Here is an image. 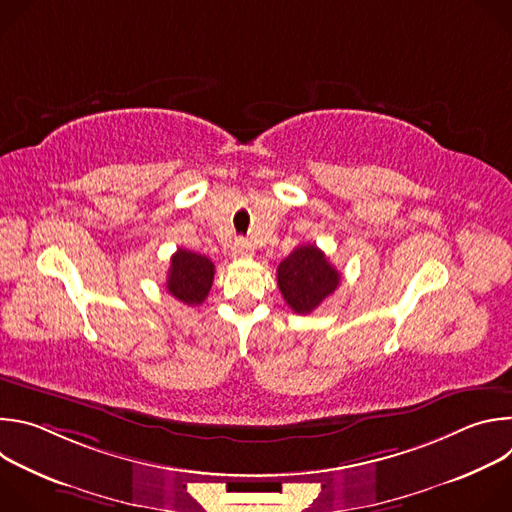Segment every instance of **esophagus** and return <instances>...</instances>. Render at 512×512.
<instances>
[{
  "label": "esophagus",
  "instance_id": "34e87169",
  "mask_svg": "<svg viewBox=\"0 0 512 512\" xmlns=\"http://www.w3.org/2000/svg\"><path fill=\"white\" fill-rule=\"evenodd\" d=\"M231 253H233V257L245 259V257H251V255H253V249H251L249 241H245V239H237V241L233 243V247H231Z\"/></svg>",
  "mask_w": 512,
  "mask_h": 512
}]
</instances>
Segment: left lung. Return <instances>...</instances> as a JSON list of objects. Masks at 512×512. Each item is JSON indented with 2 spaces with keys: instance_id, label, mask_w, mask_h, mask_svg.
<instances>
[{
  "instance_id": "obj_1",
  "label": "left lung",
  "mask_w": 512,
  "mask_h": 512,
  "mask_svg": "<svg viewBox=\"0 0 512 512\" xmlns=\"http://www.w3.org/2000/svg\"><path fill=\"white\" fill-rule=\"evenodd\" d=\"M340 283L338 269L316 245H302L277 265V285L296 314L314 312Z\"/></svg>"
}]
</instances>
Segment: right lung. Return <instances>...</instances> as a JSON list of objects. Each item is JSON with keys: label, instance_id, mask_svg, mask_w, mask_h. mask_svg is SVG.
I'll use <instances>...</instances> for the list:
<instances>
[{"label": "right lung", "instance_id": "right-lung-1", "mask_svg": "<svg viewBox=\"0 0 512 512\" xmlns=\"http://www.w3.org/2000/svg\"><path fill=\"white\" fill-rule=\"evenodd\" d=\"M214 279V263L188 249H178L172 255L166 287L170 294L188 304L198 306L206 300Z\"/></svg>", "mask_w": 512, "mask_h": 512}]
</instances>
